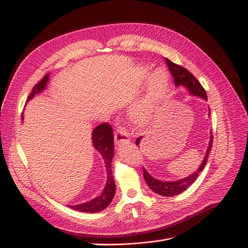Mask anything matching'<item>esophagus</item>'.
Instances as JSON below:
<instances>
[{"label": "esophagus", "mask_w": 248, "mask_h": 248, "mask_svg": "<svg viewBox=\"0 0 248 248\" xmlns=\"http://www.w3.org/2000/svg\"><path fill=\"white\" fill-rule=\"evenodd\" d=\"M114 137H115L116 144L119 146L127 144L128 142H129V138H130L129 134L126 132L124 128H119V129H117Z\"/></svg>", "instance_id": "esophagus-1"}]
</instances>
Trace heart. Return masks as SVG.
<instances>
[{"mask_svg": "<svg viewBox=\"0 0 248 248\" xmlns=\"http://www.w3.org/2000/svg\"><path fill=\"white\" fill-rule=\"evenodd\" d=\"M142 76H148L147 69H142ZM168 86H169V75L164 68H158L150 77L146 92L137 106L130 111L131 120L140 126L150 123L155 115L157 107L165 98Z\"/></svg>", "mask_w": 248, "mask_h": 248, "instance_id": "obj_1", "label": "heart"}]
</instances>
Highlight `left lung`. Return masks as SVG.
<instances>
[{
  "label": "left lung",
  "instance_id": "obj_1",
  "mask_svg": "<svg viewBox=\"0 0 248 248\" xmlns=\"http://www.w3.org/2000/svg\"><path fill=\"white\" fill-rule=\"evenodd\" d=\"M165 61L167 63L168 68H169L171 75L174 78V83L176 86H184V87H186V90L189 92L190 94L200 96V97L203 98V100L207 101V96H206V93L204 91V88L202 86L200 81L197 80V79L187 70V69L183 68L180 65H177V64L171 62L169 59H167V58ZM209 111H210L209 116H211V110H209ZM141 140H142V136L137 138L135 141L136 145L140 143ZM212 146H213V134L211 132V140L209 142V146H207V148H206V153L204 155V157H203L202 164L199 167V169H197L191 175L187 176L180 180L163 181V180L155 179V178H154L143 168V177H144V180H145L146 184L154 192H155L156 194L163 195V196H174V195L182 193L196 180V178L199 177L201 172L203 170V168L206 165V161H207V157H209L210 152L212 151Z\"/></svg>",
  "mask_w": 248,
  "mask_h": 248
}]
</instances>
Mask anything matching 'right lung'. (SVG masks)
Listing matches in <instances>:
<instances>
[{"mask_svg":"<svg viewBox=\"0 0 248 248\" xmlns=\"http://www.w3.org/2000/svg\"><path fill=\"white\" fill-rule=\"evenodd\" d=\"M48 81V74H46L41 81L37 84L34 85L32 88L31 93L29 94L27 97V102L31 101V98L42 93ZM23 119V117H22ZM93 144L95 150L100 153L105 161L106 165V171H107V183L104 188V190L101 195H98L95 199L84 202L80 204H75V205H69V207L79 211L82 213H98L111 203L113 197L115 195L116 190V185L114 181V177L112 175V160L114 156V135H113V129L108 123H103L95 127L93 131Z\"/></svg>","mask_w":248,"mask_h":248,"instance_id":"right-lung-1","label":"right lung"}]
</instances>
